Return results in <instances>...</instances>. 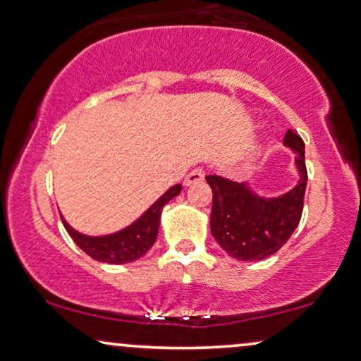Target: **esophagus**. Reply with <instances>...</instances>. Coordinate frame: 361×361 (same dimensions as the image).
<instances>
[{"label": "esophagus", "instance_id": "obj_1", "mask_svg": "<svg viewBox=\"0 0 361 361\" xmlns=\"http://www.w3.org/2000/svg\"><path fill=\"white\" fill-rule=\"evenodd\" d=\"M203 180H204V171L201 170V168H196V170L190 171L188 175H186L183 183H185V186H191L195 183H201Z\"/></svg>", "mask_w": 361, "mask_h": 361}]
</instances>
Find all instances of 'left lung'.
I'll use <instances>...</instances> for the list:
<instances>
[{
  "label": "left lung",
  "instance_id": "1",
  "mask_svg": "<svg viewBox=\"0 0 361 361\" xmlns=\"http://www.w3.org/2000/svg\"><path fill=\"white\" fill-rule=\"evenodd\" d=\"M284 145L294 152L299 173L297 185L284 195L266 198L251 183L206 176L213 190L211 234L231 257L262 261L284 246L299 226L307 188L305 145L292 130H287Z\"/></svg>",
  "mask_w": 361,
  "mask_h": 361
}]
</instances>
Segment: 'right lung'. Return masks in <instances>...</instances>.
Listing matches in <instances>:
<instances>
[{
  "mask_svg": "<svg viewBox=\"0 0 361 361\" xmlns=\"http://www.w3.org/2000/svg\"><path fill=\"white\" fill-rule=\"evenodd\" d=\"M180 191L181 185L171 186L132 224L120 231H115L112 234H104V236H87V234L79 233V231L72 228L62 214L61 219L77 246L95 261L105 264L133 262L145 256L148 249L155 244L158 229H160L161 211L165 208V204L170 203V200L180 195Z\"/></svg>",
  "mask_w": 361,
  "mask_h": 361,
  "instance_id": "obj_1",
  "label": "right lung"
}]
</instances>
